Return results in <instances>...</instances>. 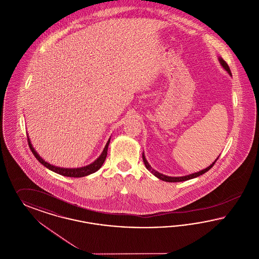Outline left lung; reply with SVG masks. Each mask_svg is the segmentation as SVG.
Wrapping results in <instances>:
<instances>
[{"label":"left lung","instance_id":"left-lung-1","mask_svg":"<svg viewBox=\"0 0 259 259\" xmlns=\"http://www.w3.org/2000/svg\"><path fill=\"white\" fill-rule=\"evenodd\" d=\"M218 60H219V62H220V64L223 66V68L227 71V72L230 75V76H232L231 75V72H230V69H229V66L228 65V63L225 62L221 57H219L218 58ZM219 158V157H218ZM216 159L211 165L209 166H207L206 168H203L202 170H199V171H197V172H194V174H191V175H188V176H165V175H163V174H160L159 171H157L155 170L154 168H152V166L149 165V163L147 162V160L145 159V153L143 152V160H144V163H145V166H146V168L153 175V176H156L157 178H159V179H161V180H163V181H166V182H181V181H186V180H189V179H193V178H196L197 176H202L203 174H205L206 171H208L212 166H214V164L216 163V161L218 160Z\"/></svg>","mask_w":259,"mask_h":259}]
</instances>
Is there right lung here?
Listing matches in <instances>:
<instances>
[{
    "label": "right lung",
    "instance_id": "right-lung-1",
    "mask_svg": "<svg viewBox=\"0 0 259 259\" xmlns=\"http://www.w3.org/2000/svg\"><path fill=\"white\" fill-rule=\"evenodd\" d=\"M110 141H111V138L109 139V141L107 142V144L105 145L102 153L92 164H90L88 166H82V167L69 168V167H60V166H54V165H51L50 163L46 162L45 160H43L40 155L36 152V150L33 148V146L31 145L30 137L28 135L29 146H30L31 152L33 153V155L35 156V158L38 160V162H40L43 166H46L47 168H49L50 170H52L54 172L59 174L61 176H67V177H83V176H90V175H92L93 172L97 171L102 166L105 160H106L107 152H108V146H109V144H110Z\"/></svg>",
    "mask_w": 259,
    "mask_h": 259
}]
</instances>
